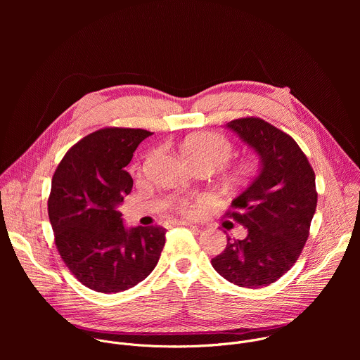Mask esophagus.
Returning <instances> with one entry per match:
<instances>
[{
	"mask_svg": "<svg viewBox=\"0 0 360 360\" xmlns=\"http://www.w3.org/2000/svg\"><path fill=\"white\" fill-rule=\"evenodd\" d=\"M175 225H184V226H191V228H196V225H193L192 222H186V221H179V222H175Z\"/></svg>",
	"mask_w": 360,
	"mask_h": 360,
	"instance_id": "34e87169",
	"label": "esophagus"
}]
</instances>
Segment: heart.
<instances>
[{
  "label": "heart",
  "instance_id": "b5f03b06",
  "mask_svg": "<svg viewBox=\"0 0 360 360\" xmlns=\"http://www.w3.org/2000/svg\"><path fill=\"white\" fill-rule=\"evenodd\" d=\"M233 142L218 132H203L191 136L184 145V153L193 165H208L211 168L224 167L233 155ZM256 164L253 161H243L233 169V178L245 179L253 175ZM176 208L182 214H192V203L181 198L176 200Z\"/></svg>",
  "mask_w": 360,
  "mask_h": 360
}]
</instances>
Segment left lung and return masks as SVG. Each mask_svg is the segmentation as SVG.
Returning a JSON list of instances; mask_svg holds the SVG:
<instances>
[{"label": "left lung", "mask_w": 360, "mask_h": 360, "mask_svg": "<svg viewBox=\"0 0 360 360\" xmlns=\"http://www.w3.org/2000/svg\"><path fill=\"white\" fill-rule=\"evenodd\" d=\"M261 157V171L232 200L225 217L248 229L211 261L231 283L262 288L297 261L316 211L315 172L296 141L269 122L246 117L226 124Z\"/></svg>", "instance_id": "obj_1"}]
</instances>
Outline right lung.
Masks as SVG:
<instances>
[{
  "instance_id": "right-lung-1",
  "label": "right lung",
  "mask_w": 360,
  "mask_h": 360,
  "mask_svg": "<svg viewBox=\"0 0 360 360\" xmlns=\"http://www.w3.org/2000/svg\"><path fill=\"white\" fill-rule=\"evenodd\" d=\"M149 135L139 128L98 129L70 148L53 176L48 217L57 249L71 274L92 290H127L160 261L165 228L127 229L117 210L134 185L125 167Z\"/></svg>"
}]
</instances>
